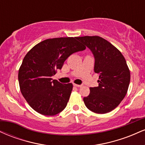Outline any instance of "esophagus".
<instances>
[{"mask_svg": "<svg viewBox=\"0 0 145 145\" xmlns=\"http://www.w3.org/2000/svg\"><path fill=\"white\" fill-rule=\"evenodd\" d=\"M74 86H76V87H81L82 85V84H74Z\"/></svg>", "mask_w": 145, "mask_h": 145, "instance_id": "1", "label": "esophagus"}]
</instances>
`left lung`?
<instances>
[{"label": "left lung", "instance_id": "obj_1", "mask_svg": "<svg viewBox=\"0 0 145 145\" xmlns=\"http://www.w3.org/2000/svg\"><path fill=\"white\" fill-rule=\"evenodd\" d=\"M92 52L94 71L99 75L97 87L90 88L83 98L88 109L97 114L108 113L119 106L127 92L130 71L125 59L117 48L99 36L77 37Z\"/></svg>", "mask_w": 145, "mask_h": 145}]
</instances>
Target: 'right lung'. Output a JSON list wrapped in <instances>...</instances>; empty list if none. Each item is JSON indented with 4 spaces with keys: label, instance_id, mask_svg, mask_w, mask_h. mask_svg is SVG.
Masks as SVG:
<instances>
[{
    "label": "right lung",
    "instance_id": "1",
    "mask_svg": "<svg viewBox=\"0 0 145 145\" xmlns=\"http://www.w3.org/2000/svg\"><path fill=\"white\" fill-rule=\"evenodd\" d=\"M85 49L77 37H59L41 41L26 54L18 71V81L23 97L33 110L54 116L65 109L73 84L60 83L52 76L71 54Z\"/></svg>",
    "mask_w": 145,
    "mask_h": 145
}]
</instances>
